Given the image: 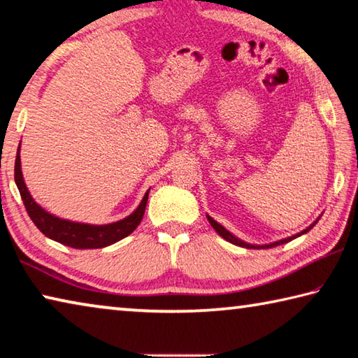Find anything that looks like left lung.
I'll list each match as a JSON object with an SVG mask.
<instances>
[{
    "label": "left lung",
    "instance_id": "1",
    "mask_svg": "<svg viewBox=\"0 0 358 358\" xmlns=\"http://www.w3.org/2000/svg\"><path fill=\"white\" fill-rule=\"evenodd\" d=\"M208 217V220H209V224L213 225V228L215 231H217L222 238L224 239H227L228 243H231V244H236V245H239V248H245V249H269V248H274V245H280V244H285V243H289V241H292V239H295V238H298V236H301V234H304V233H308L309 230H311V228L317 224L319 222V219L314 222V224H311L309 225L306 230H303L301 233H296V234H294V236H290V238H285V239H280V241H276V243H271V244H265V245H257V244H249V243H244V241H241V239L239 238H236L234 236L233 233H230L227 230V228H224L222 227L220 224H217V222H215L213 217H210V215H206Z\"/></svg>",
    "mask_w": 358,
    "mask_h": 358
}]
</instances>
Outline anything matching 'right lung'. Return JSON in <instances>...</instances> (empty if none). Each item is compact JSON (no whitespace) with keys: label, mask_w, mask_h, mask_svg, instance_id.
I'll return each mask as SVG.
<instances>
[{"label":"right lung","mask_w":358,"mask_h":358,"mask_svg":"<svg viewBox=\"0 0 358 358\" xmlns=\"http://www.w3.org/2000/svg\"><path fill=\"white\" fill-rule=\"evenodd\" d=\"M14 178L17 189L20 192L23 204H25L27 208V213L33 220V224L39 228V231L44 233L47 238L74 249H101L128 236V234L136 230V227L141 224V220H143L145 204H148L149 198L148 190L143 198V201H141L139 206L134 209V213H131L125 219L113 222V224H79V222L55 217L54 214H49L45 209L41 208L39 204L33 200V196L30 195V192H28L25 185V180H23L20 168V145L19 149H17Z\"/></svg>","instance_id":"1"}]
</instances>
